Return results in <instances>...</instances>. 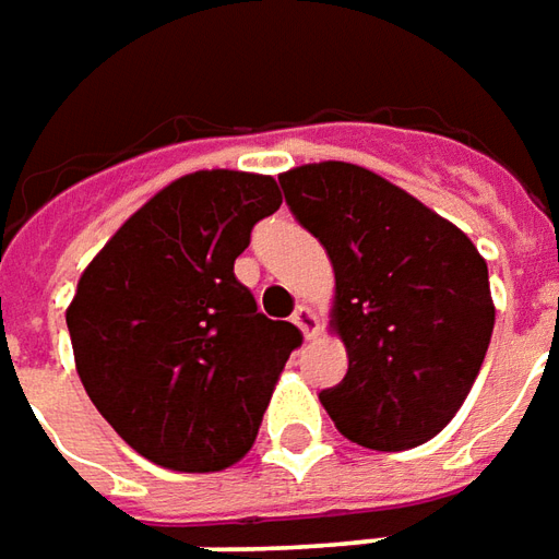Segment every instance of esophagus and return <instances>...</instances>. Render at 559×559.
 I'll return each mask as SVG.
<instances>
[{
  "mask_svg": "<svg viewBox=\"0 0 559 559\" xmlns=\"http://www.w3.org/2000/svg\"><path fill=\"white\" fill-rule=\"evenodd\" d=\"M294 324L302 330V336H306V340H314V336H318V330H321L318 328V314H314L309 306H296Z\"/></svg>",
  "mask_w": 559,
  "mask_h": 559,
  "instance_id": "1",
  "label": "esophagus"
}]
</instances>
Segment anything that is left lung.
Returning a JSON list of instances; mask_svg holds the SVG:
<instances>
[{
    "label": "left lung",
    "instance_id": "obj_1",
    "mask_svg": "<svg viewBox=\"0 0 559 559\" xmlns=\"http://www.w3.org/2000/svg\"><path fill=\"white\" fill-rule=\"evenodd\" d=\"M278 183L336 275L330 328L348 373L321 391L330 419L382 453L431 440L487 358L496 306L484 257L450 219L358 165H302Z\"/></svg>",
    "mask_w": 559,
    "mask_h": 559
}]
</instances>
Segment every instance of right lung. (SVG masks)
Wrapping results in <instances>:
<instances>
[{"instance_id":"1","label":"right lung","mask_w":559,"mask_h":559,"mask_svg":"<svg viewBox=\"0 0 559 559\" xmlns=\"http://www.w3.org/2000/svg\"><path fill=\"white\" fill-rule=\"evenodd\" d=\"M278 183L195 170L152 195L82 272L67 309L79 379L119 438L170 471H223L257 440L302 333L235 278Z\"/></svg>"}]
</instances>
